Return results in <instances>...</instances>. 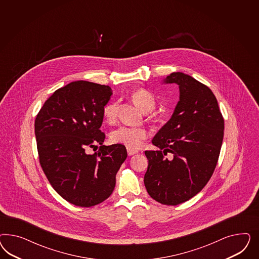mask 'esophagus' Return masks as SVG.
I'll list each match as a JSON object with an SVG mask.
<instances>
[{
    "label": "esophagus",
    "instance_id": "1",
    "mask_svg": "<svg viewBox=\"0 0 259 259\" xmlns=\"http://www.w3.org/2000/svg\"><path fill=\"white\" fill-rule=\"evenodd\" d=\"M138 153H139L138 150L127 148V154H128V156H133V155H136V154H138Z\"/></svg>",
    "mask_w": 259,
    "mask_h": 259
}]
</instances>
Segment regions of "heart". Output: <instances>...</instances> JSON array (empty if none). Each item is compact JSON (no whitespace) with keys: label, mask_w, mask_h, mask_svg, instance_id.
Here are the masks:
<instances>
[{"label":"heart","mask_w":259,"mask_h":259,"mask_svg":"<svg viewBox=\"0 0 259 259\" xmlns=\"http://www.w3.org/2000/svg\"><path fill=\"white\" fill-rule=\"evenodd\" d=\"M131 97L134 102L145 113L153 111L156 107L157 99L148 89H136ZM102 114L107 122H114L118 116V102H111L105 104L102 109ZM148 137L149 132L144 128L120 126L110 133L109 139L114 144L124 145L131 149H139Z\"/></svg>","instance_id":"obj_1"}]
</instances>
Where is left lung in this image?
Masks as SVG:
<instances>
[{"mask_svg": "<svg viewBox=\"0 0 259 259\" xmlns=\"http://www.w3.org/2000/svg\"><path fill=\"white\" fill-rule=\"evenodd\" d=\"M164 82L180 87V102L152 141L160 150L145 151L149 164L144 184L157 202L178 205L210 181L220 157L224 119L212 90L196 78L174 72ZM168 152L172 154L170 160L164 157Z\"/></svg>", "mask_w": 259, "mask_h": 259, "instance_id": "obj_1", "label": "left lung"}]
</instances>
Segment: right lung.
Returning a JSON list of instances; mask_svg holds the SVG:
<instances>
[{"label": "right lung", "instance_id": "right-lung-1", "mask_svg": "<svg viewBox=\"0 0 259 259\" xmlns=\"http://www.w3.org/2000/svg\"><path fill=\"white\" fill-rule=\"evenodd\" d=\"M111 95L108 85L72 81L56 90L35 119L42 171L56 192L76 206L92 207L108 198L127 157L124 145L102 144V109ZM96 144L99 150L87 154L86 147Z\"/></svg>", "mask_w": 259, "mask_h": 259}]
</instances>
